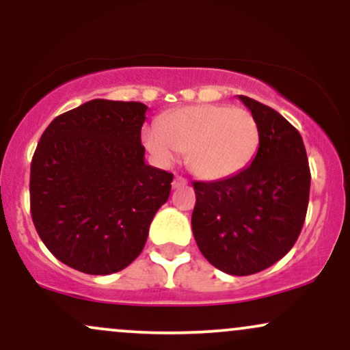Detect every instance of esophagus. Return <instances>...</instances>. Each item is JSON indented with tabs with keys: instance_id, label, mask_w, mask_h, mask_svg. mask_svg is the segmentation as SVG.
Returning <instances> with one entry per match:
<instances>
[{
	"instance_id": "1",
	"label": "esophagus",
	"mask_w": 350,
	"mask_h": 350,
	"mask_svg": "<svg viewBox=\"0 0 350 350\" xmlns=\"http://www.w3.org/2000/svg\"><path fill=\"white\" fill-rule=\"evenodd\" d=\"M184 186H187V179L183 178V176H174V180H172V187L180 189Z\"/></svg>"
}]
</instances>
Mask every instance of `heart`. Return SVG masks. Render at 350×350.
<instances>
[{
    "label": "heart",
    "mask_w": 350,
    "mask_h": 350,
    "mask_svg": "<svg viewBox=\"0 0 350 350\" xmlns=\"http://www.w3.org/2000/svg\"><path fill=\"white\" fill-rule=\"evenodd\" d=\"M144 144L163 166H171L187 151L192 171L207 179H222L243 170L260 142L258 123L245 108L230 105L183 107L150 124Z\"/></svg>",
    "instance_id": "1"
}]
</instances>
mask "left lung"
<instances>
[{
	"label": "left lung",
	"mask_w": 350,
	"mask_h": 350,
	"mask_svg": "<svg viewBox=\"0 0 350 350\" xmlns=\"http://www.w3.org/2000/svg\"><path fill=\"white\" fill-rule=\"evenodd\" d=\"M258 123L250 166L230 178L196 180L192 234L207 262L247 276L271 267L296 243L306 219L309 186L303 138L273 108L239 95Z\"/></svg>",
	"instance_id": "obj_1"
}]
</instances>
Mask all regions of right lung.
<instances>
[{"instance_id": "1", "label": "right lung", "mask_w": 350, "mask_h": 350, "mask_svg": "<svg viewBox=\"0 0 350 350\" xmlns=\"http://www.w3.org/2000/svg\"><path fill=\"white\" fill-rule=\"evenodd\" d=\"M148 107L95 98L46 128L31 163V215L55 258L111 275L143 250L172 174L144 163Z\"/></svg>"}]
</instances>
